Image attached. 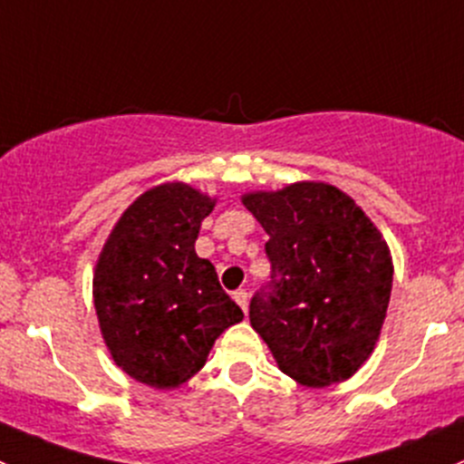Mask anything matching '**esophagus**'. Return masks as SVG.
<instances>
[{"label":"esophagus","instance_id":"34e87169","mask_svg":"<svg viewBox=\"0 0 464 464\" xmlns=\"http://www.w3.org/2000/svg\"><path fill=\"white\" fill-rule=\"evenodd\" d=\"M232 297H234V302L241 305L243 313H247V297H250V295H247L246 290H237V293H234Z\"/></svg>","mask_w":464,"mask_h":464}]
</instances>
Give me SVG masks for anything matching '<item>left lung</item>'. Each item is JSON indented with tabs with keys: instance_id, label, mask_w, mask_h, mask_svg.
<instances>
[{
	"instance_id": "1",
	"label": "left lung",
	"mask_w": 464,
	"mask_h": 464,
	"mask_svg": "<svg viewBox=\"0 0 464 464\" xmlns=\"http://www.w3.org/2000/svg\"><path fill=\"white\" fill-rule=\"evenodd\" d=\"M241 200L270 237V281L250 302L252 328L299 384L348 380L373 353L389 308L393 261L380 230L328 183L302 180Z\"/></svg>"
}]
</instances>
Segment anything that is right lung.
I'll return each instance as SVG.
<instances>
[{
    "label": "right lung",
    "instance_id": "add662e5",
    "mask_svg": "<svg viewBox=\"0 0 464 464\" xmlns=\"http://www.w3.org/2000/svg\"><path fill=\"white\" fill-rule=\"evenodd\" d=\"M217 198L185 183L147 189L122 212L93 272V304L113 362L151 389H176L243 319L194 250Z\"/></svg>",
    "mask_w": 464,
    "mask_h": 464
}]
</instances>
